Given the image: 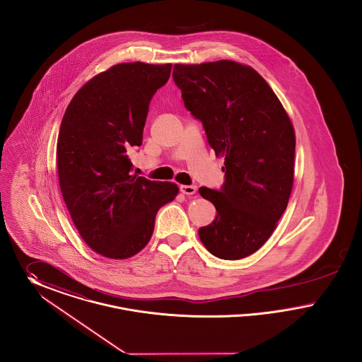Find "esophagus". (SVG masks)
I'll return each mask as SVG.
<instances>
[{"instance_id":"obj_1","label":"esophagus","mask_w":362,"mask_h":362,"mask_svg":"<svg viewBox=\"0 0 362 362\" xmlns=\"http://www.w3.org/2000/svg\"><path fill=\"white\" fill-rule=\"evenodd\" d=\"M180 189H181V192H182L184 194H189L190 196V194H194V193H196L197 188H196L194 185H181Z\"/></svg>"}]
</instances>
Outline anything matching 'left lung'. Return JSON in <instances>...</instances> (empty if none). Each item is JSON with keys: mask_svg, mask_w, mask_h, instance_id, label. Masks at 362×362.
Returning <instances> with one entry per match:
<instances>
[{"mask_svg": "<svg viewBox=\"0 0 362 362\" xmlns=\"http://www.w3.org/2000/svg\"><path fill=\"white\" fill-rule=\"evenodd\" d=\"M173 78L185 107L203 122L215 155L225 156L223 187L199 189L216 209L199 237L219 259L247 257L266 244L287 207L294 181L293 124L266 80L245 64H175Z\"/></svg>", "mask_w": 362, "mask_h": 362, "instance_id": "8db88e82", "label": "left lung"}]
</instances>
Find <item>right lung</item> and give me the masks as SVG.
Returning a JSON list of instances; mask_svg holds the SVG:
<instances>
[{
    "instance_id": "right-lung-1",
    "label": "right lung",
    "mask_w": 362,
    "mask_h": 362,
    "mask_svg": "<svg viewBox=\"0 0 362 362\" xmlns=\"http://www.w3.org/2000/svg\"><path fill=\"white\" fill-rule=\"evenodd\" d=\"M172 64L113 65L88 80L68 105L57 140L59 188L84 243L109 259L148 244L158 209L178 194L174 182L132 174L148 105Z\"/></svg>"
}]
</instances>
